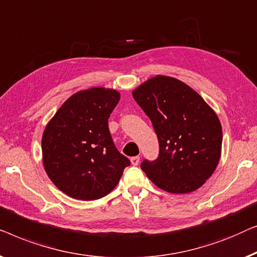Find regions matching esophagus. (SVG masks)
<instances>
[{"label": "esophagus", "instance_id": "esophagus-1", "mask_svg": "<svg viewBox=\"0 0 257 257\" xmlns=\"http://www.w3.org/2000/svg\"><path fill=\"white\" fill-rule=\"evenodd\" d=\"M130 162H132L133 165H137L140 163V156H134L130 158Z\"/></svg>", "mask_w": 257, "mask_h": 257}]
</instances>
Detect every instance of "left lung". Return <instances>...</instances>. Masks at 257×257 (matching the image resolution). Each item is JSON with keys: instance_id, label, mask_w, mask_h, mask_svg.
<instances>
[{"instance_id": "left-lung-1", "label": "left lung", "mask_w": 257, "mask_h": 257, "mask_svg": "<svg viewBox=\"0 0 257 257\" xmlns=\"http://www.w3.org/2000/svg\"><path fill=\"white\" fill-rule=\"evenodd\" d=\"M151 120L160 154L141 169L160 189L189 193L214 172L221 155L222 129L218 116L190 86L157 75L133 92Z\"/></svg>"}]
</instances>
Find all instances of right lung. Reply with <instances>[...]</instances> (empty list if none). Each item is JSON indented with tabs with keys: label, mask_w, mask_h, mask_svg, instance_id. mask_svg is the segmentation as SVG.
Here are the masks:
<instances>
[{
	"label": "right lung",
	"mask_w": 257,
	"mask_h": 257,
	"mask_svg": "<svg viewBox=\"0 0 257 257\" xmlns=\"http://www.w3.org/2000/svg\"><path fill=\"white\" fill-rule=\"evenodd\" d=\"M120 94L95 87L64 102L42 139L43 163L52 183L74 199L96 200L117 185L130 161L116 149L108 118Z\"/></svg>",
	"instance_id": "right-lung-1"
}]
</instances>
